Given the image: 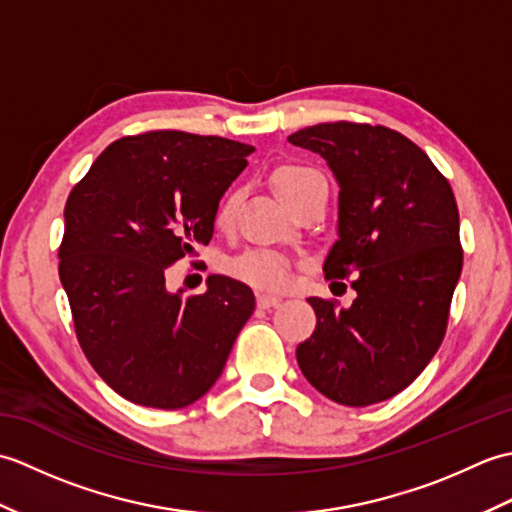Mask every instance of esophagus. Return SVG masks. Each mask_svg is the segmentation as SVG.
Wrapping results in <instances>:
<instances>
[{
    "instance_id": "esophagus-1",
    "label": "esophagus",
    "mask_w": 512,
    "mask_h": 512,
    "mask_svg": "<svg viewBox=\"0 0 512 512\" xmlns=\"http://www.w3.org/2000/svg\"><path fill=\"white\" fill-rule=\"evenodd\" d=\"M279 303H281V297H277V295H259L257 297V306L262 310L275 308V306H279Z\"/></svg>"
}]
</instances>
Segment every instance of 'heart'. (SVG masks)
Segmentation results:
<instances>
[{
    "label": "heart",
    "mask_w": 512,
    "mask_h": 512,
    "mask_svg": "<svg viewBox=\"0 0 512 512\" xmlns=\"http://www.w3.org/2000/svg\"><path fill=\"white\" fill-rule=\"evenodd\" d=\"M273 184H275V191L279 193V198L288 206L297 204L299 200H303L306 195L314 193L317 189H328V184H325V178L319 171L303 165H284L275 169ZM237 204H239V193L237 191L228 193L226 198L217 204L215 224L220 228L231 226ZM228 273L259 290H281L290 284V277H292L288 259L268 248H250L246 253L231 259V262H228Z\"/></svg>",
    "instance_id": "obj_1"
}]
</instances>
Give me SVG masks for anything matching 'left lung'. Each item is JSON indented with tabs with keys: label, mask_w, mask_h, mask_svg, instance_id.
<instances>
[{
	"label": "left lung",
	"mask_w": 512,
	"mask_h": 512,
	"mask_svg": "<svg viewBox=\"0 0 512 512\" xmlns=\"http://www.w3.org/2000/svg\"><path fill=\"white\" fill-rule=\"evenodd\" d=\"M339 180V239L323 270L354 277L356 299L310 297L317 328L299 343L308 383L339 405L400 394L444 339L462 273L460 213L449 180L396 129L319 123L288 136Z\"/></svg>",
	"instance_id": "obj_1"
}]
</instances>
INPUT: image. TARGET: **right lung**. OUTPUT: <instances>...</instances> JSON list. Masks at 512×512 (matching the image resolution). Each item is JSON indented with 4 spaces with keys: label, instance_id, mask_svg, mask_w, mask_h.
<instances>
[{
    "label": "right lung",
    "instance_id": "obj_1",
    "mask_svg": "<svg viewBox=\"0 0 512 512\" xmlns=\"http://www.w3.org/2000/svg\"><path fill=\"white\" fill-rule=\"evenodd\" d=\"M253 147L156 129L118 138L65 202L59 277L81 350L116 394L182 409L220 378L255 310L242 281L211 275L171 295L167 268L209 244L217 204Z\"/></svg>",
    "mask_w": 512,
    "mask_h": 512
}]
</instances>
